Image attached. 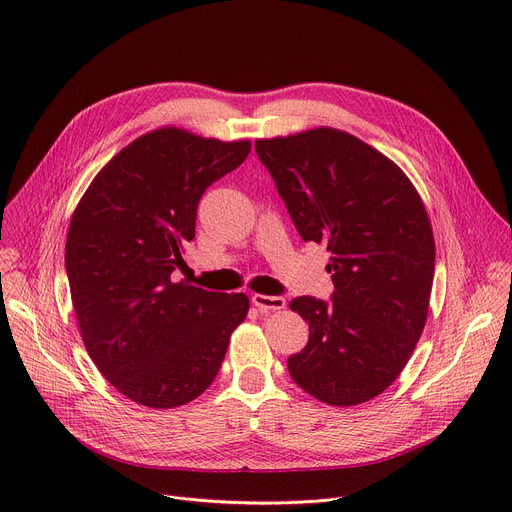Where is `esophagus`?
<instances>
[{
  "instance_id": "obj_1",
  "label": "esophagus",
  "mask_w": 512,
  "mask_h": 512,
  "mask_svg": "<svg viewBox=\"0 0 512 512\" xmlns=\"http://www.w3.org/2000/svg\"><path fill=\"white\" fill-rule=\"evenodd\" d=\"M253 304L259 310H284L286 300L282 296H265V294H253Z\"/></svg>"
}]
</instances>
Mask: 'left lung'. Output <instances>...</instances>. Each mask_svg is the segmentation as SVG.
<instances>
[{"instance_id":"1","label":"left lung","mask_w":512,"mask_h":512,"mask_svg":"<svg viewBox=\"0 0 512 512\" xmlns=\"http://www.w3.org/2000/svg\"><path fill=\"white\" fill-rule=\"evenodd\" d=\"M255 151L300 237L333 255V302H290L310 329L290 376L324 404H363L392 386L425 329L435 273L427 208L392 159L339 128L257 138Z\"/></svg>"}]
</instances>
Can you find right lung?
<instances>
[{"label": "right lung", "mask_w": 512, "mask_h": 512, "mask_svg": "<svg viewBox=\"0 0 512 512\" xmlns=\"http://www.w3.org/2000/svg\"><path fill=\"white\" fill-rule=\"evenodd\" d=\"M249 151V138L155 128L100 169L71 216L65 265L83 345L136 404L165 410L198 398L249 312L245 294L171 277L196 237L202 194Z\"/></svg>", "instance_id": "obj_1"}]
</instances>
